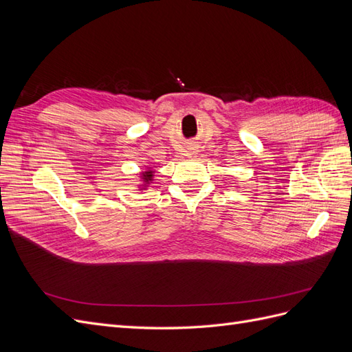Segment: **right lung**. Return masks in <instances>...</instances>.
<instances>
[{
  "label": "right lung",
  "mask_w": 352,
  "mask_h": 352,
  "mask_svg": "<svg viewBox=\"0 0 352 352\" xmlns=\"http://www.w3.org/2000/svg\"><path fill=\"white\" fill-rule=\"evenodd\" d=\"M154 172H153V170L151 168H148V170H145V172H142L141 173V179H142V182H144V189H145V186H148V184H150L151 182V180H153V175Z\"/></svg>",
  "instance_id": "add662e5"
}]
</instances>
